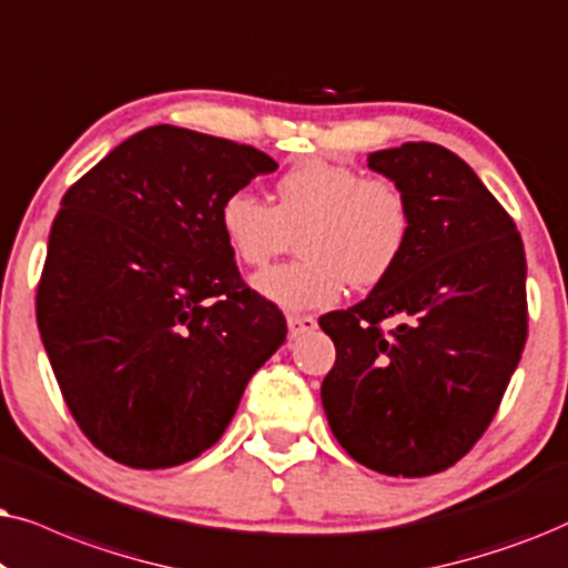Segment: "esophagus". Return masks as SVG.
Returning <instances> with one entry per match:
<instances>
[{
	"mask_svg": "<svg viewBox=\"0 0 568 568\" xmlns=\"http://www.w3.org/2000/svg\"><path fill=\"white\" fill-rule=\"evenodd\" d=\"M316 329V320L314 316H301V314H291L288 316V335L291 337H298V335H306V332H314Z\"/></svg>",
	"mask_w": 568,
	"mask_h": 568,
	"instance_id": "esophagus-1",
	"label": "esophagus"
}]
</instances>
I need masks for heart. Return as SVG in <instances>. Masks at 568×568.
<instances>
[{
  "instance_id": "obj_1",
  "label": "heart",
  "mask_w": 568,
  "mask_h": 568,
  "mask_svg": "<svg viewBox=\"0 0 568 568\" xmlns=\"http://www.w3.org/2000/svg\"><path fill=\"white\" fill-rule=\"evenodd\" d=\"M275 194L270 205L252 189H233L217 213L225 244L248 267H267L298 236L301 260L254 277L272 304L329 306L347 283L366 291L387 280L405 252L410 205L395 181L316 158L285 171Z\"/></svg>"
}]
</instances>
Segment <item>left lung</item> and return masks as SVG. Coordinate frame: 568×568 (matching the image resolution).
Masks as SVG:
<instances>
[{
	"label": "left lung",
	"instance_id": "1",
	"mask_svg": "<svg viewBox=\"0 0 568 568\" xmlns=\"http://www.w3.org/2000/svg\"><path fill=\"white\" fill-rule=\"evenodd\" d=\"M368 169L405 192L410 236L361 304L320 320L337 351L322 405L355 463L426 478L473 449L509 387L527 339L525 246L447 148L405 142L368 155ZM387 318L398 327L384 336Z\"/></svg>",
	"mask_w": 568,
	"mask_h": 568
}]
</instances>
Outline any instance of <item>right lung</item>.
Here are the masks:
<instances>
[{
  "instance_id": "add662e5",
  "label": "right lung",
  "mask_w": 568,
  "mask_h": 568,
  "mask_svg": "<svg viewBox=\"0 0 568 568\" xmlns=\"http://www.w3.org/2000/svg\"><path fill=\"white\" fill-rule=\"evenodd\" d=\"M277 163L181 126H148L62 196L36 316L64 403L105 457L138 470L213 447L285 316L246 288L221 202Z\"/></svg>"
}]
</instances>
